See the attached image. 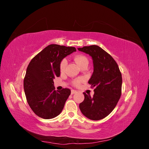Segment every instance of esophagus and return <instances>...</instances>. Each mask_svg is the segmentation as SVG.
Masks as SVG:
<instances>
[{
	"label": "esophagus",
	"instance_id": "34e87169",
	"mask_svg": "<svg viewBox=\"0 0 149 149\" xmlns=\"http://www.w3.org/2000/svg\"><path fill=\"white\" fill-rule=\"evenodd\" d=\"M76 93H77V91H76V90H74V89H72L71 91V94H73Z\"/></svg>",
	"mask_w": 149,
	"mask_h": 149
}]
</instances>
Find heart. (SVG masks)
Listing matches in <instances>:
<instances>
[{"label": "heart", "instance_id": "1", "mask_svg": "<svg viewBox=\"0 0 149 149\" xmlns=\"http://www.w3.org/2000/svg\"><path fill=\"white\" fill-rule=\"evenodd\" d=\"M74 60L76 61V63H77L79 65V66H80L81 68L83 67L84 65H88V58L83 55L76 56L74 58ZM66 65H67V60L65 58V59H63L61 61L60 64V70L61 72L65 71ZM83 81V79L82 78H78L73 81V84L74 86H78Z\"/></svg>", "mask_w": 149, "mask_h": 149}]
</instances>
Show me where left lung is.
<instances>
[{
	"label": "left lung",
	"instance_id": "obj_1",
	"mask_svg": "<svg viewBox=\"0 0 149 149\" xmlns=\"http://www.w3.org/2000/svg\"><path fill=\"white\" fill-rule=\"evenodd\" d=\"M93 60L94 71L88 83L91 84L93 97L84 93V100L79 104L83 114L93 120L106 118L116 106L122 93V74L116 61L109 53L97 45L79 48Z\"/></svg>",
	"mask_w": 149,
	"mask_h": 149
}]
</instances>
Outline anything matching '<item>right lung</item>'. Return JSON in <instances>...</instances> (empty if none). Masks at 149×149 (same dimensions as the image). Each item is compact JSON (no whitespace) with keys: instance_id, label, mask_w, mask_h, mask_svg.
<instances>
[{"instance_id":"right-lung-1","label":"right lung","mask_w":149,"mask_h":149,"mask_svg":"<svg viewBox=\"0 0 149 149\" xmlns=\"http://www.w3.org/2000/svg\"><path fill=\"white\" fill-rule=\"evenodd\" d=\"M76 51L74 47L52 44L29 64L24 79V91L29 106L40 118H54L63 109L71 91L68 88L56 91L53 79L60 75L61 61Z\"/></svg>"}]
</instances>
